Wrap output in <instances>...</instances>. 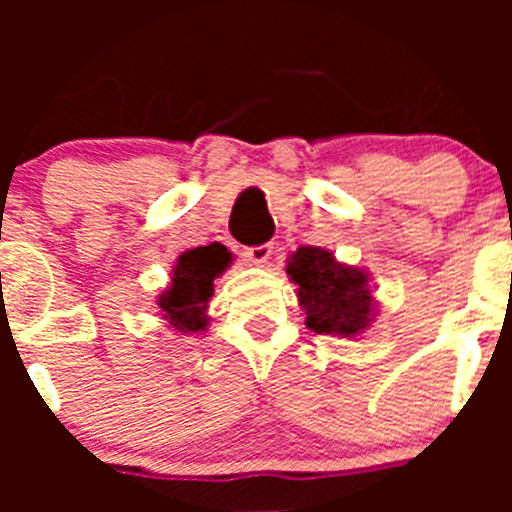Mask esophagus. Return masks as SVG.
I'll return each instance as SVG.
<instances>
[{"label": "esophagus", "instance_id": "obj_1", "mask_svg": "<svg viewBox=\"0 0 512 512\" xmlns=\"http://www.w3.org/2000/svg\"><path fill=\"white\" fill-rule=\"evenodd\" d=\"M272 252H275V245H272V242H265V245L247 247L245 257L252 262V265H265V262L272 257Z\"/></svg>", "mask_w": 512, "mask_h": 512}]
</instances>
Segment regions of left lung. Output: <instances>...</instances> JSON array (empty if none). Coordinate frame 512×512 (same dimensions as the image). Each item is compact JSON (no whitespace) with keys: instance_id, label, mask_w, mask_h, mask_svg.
<instances>
[{"instance_id":"8db88e82","label":"left lung","mask_w":512,"mask_h":512,"mask_svg":"<svg viewBox=\"0 0 512 512\" xmlns=\"http://www.w3.org/2000/svg\"><path fill=\"white\" fill-rule=\"evenodd\" d=\"M287 275L299 285L297 297L307 312V327L317 334L354 337L374 317L369 277L334 260L322 247H299L287 262Z\"/></svg>"}]
</instances>
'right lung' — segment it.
Listing matches in <instances>:
<instances>
[{"label": "right lung", "instance_id": "obj_1", "mask_svg": "<svg viewBox=\"0 0 512 512\" xmlns=\"http://www.w3.org/2000/svg\"><path fill=\"white\" fill-rule=\"evenodd\" d=\"M230 252L223 245L195 247L178 257L170 287L158 297L163 319L183 334L203 332L210 317L205 314L213 297V280L230 265Z\"/></svg>", "mask_w": 512, "mask_h": 512}]
</instances>
